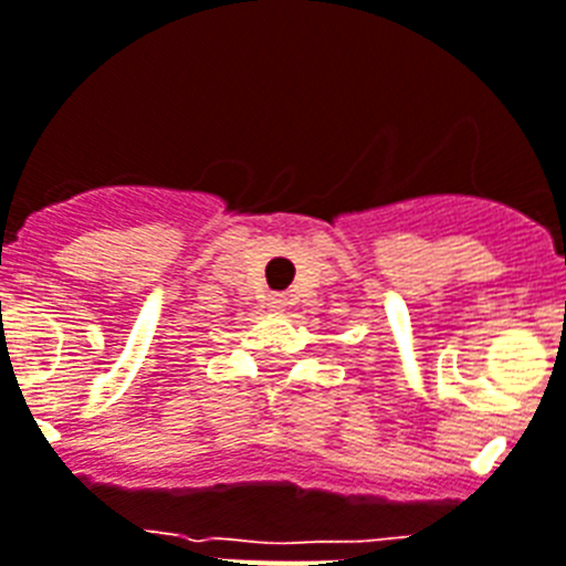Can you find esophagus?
Wrapping results in <instances>:
<instances>
[{"mask_svg":"<svg viewBox=\"0 0 566 566\" xmlns=\"http://www.w3.org/2000/svg\"><path fill=\"white\" fill-rule=\"evenodd\" d=\"M284 305H287V298H284V296L270 298V307H284Z\"/></svg>","mask_w":566,"mask_h":566,"instance_id":"1","label":"esophagus"}]
</instances>
